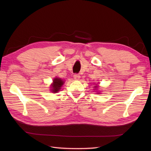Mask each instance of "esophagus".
<instances>
[{
	"instance_id": "34e87169",
	"label": "esophagus",
	"mask_w": 151,
	"mask_h": 151,
	"mask_svg": "<svg viewBox=\"0 0 151 151\" xmlns=\"http://www.w3.org/2000/svg\"><path fill=\"white\" fill-rule=\"evenodd\" d=\"M73 77L75 80H79V78H80V77H81V76H80V75H78V74H75V75H73Z\"/></svg>"
}]
</instances>
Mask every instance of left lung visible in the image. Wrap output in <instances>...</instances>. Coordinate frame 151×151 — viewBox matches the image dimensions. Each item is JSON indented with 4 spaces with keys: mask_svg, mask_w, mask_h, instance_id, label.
Returning <instances> with one entry per match:
<instances>
[{
    "mask_svg": "<svg viewBox=\"0 0 151 151\" xmlns=\"http://www.w3.org/2000/svg\"><path fill=\"white\" fill-rule=\"evenodd\" d=\"M95 86V89H97V86Z\"/></svg>",
    "mask_w": 151,
    "mask_h": 151,
    "instance_id": "8db88e82",
    "label": "left lung"
}]
</instances>
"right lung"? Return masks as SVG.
I'll list each match as a JSON object with an SVG mask.
<instances>
[{
  "mask_svg": "<svg viewBox=\"0 0 151 151\" xmlns=\"http://www.w3.org/2000/svg\"><path fill=\"white\" fill-rule=\"evenodd\" d=\"M63 83L64 81L60 78H56L55 79H54L53 84L51 86V91H52V93H56L60 91Z\"/></svg>",
  "mask_w": 151,
  "mask_h": 151,
  "instance_id": "right-lung-1",
  "label": "right lung"
}]
</instances>
